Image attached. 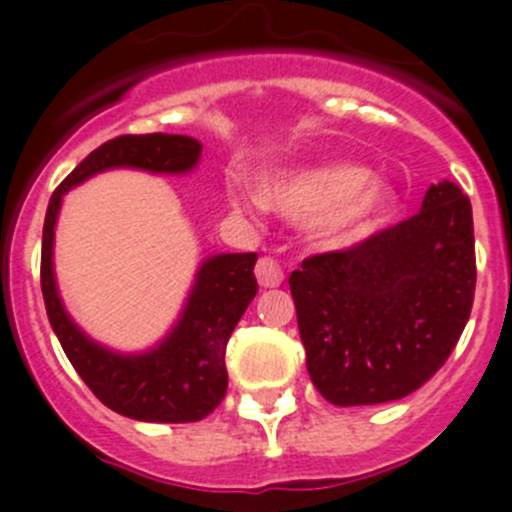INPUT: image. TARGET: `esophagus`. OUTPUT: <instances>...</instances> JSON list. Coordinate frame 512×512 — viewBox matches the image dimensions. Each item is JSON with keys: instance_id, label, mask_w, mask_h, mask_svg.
<instances>
[{"instance_id": "esophagus-1", "label": "esophagus", "mask_w": 512, "mask_h": 512, "mask_svg": "<svg viewBox=\"0 0 512 512\" xmlns=\"http://www.w3.org/2000/svg\"><path fill=\"white\" fill-rule=\"evenodd\" d=\"M255 275L262 287H277L285 280V270H282V265L275 257H260V262L255 267Z\"/></svg>"}]
</instances>
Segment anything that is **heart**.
Masks as SVG:
<instances>
[{"mask_svg": "<svg viewBox=\"0 0 512 512\" xmlns=\"http://www.w3.org/2000/svg\"><path fill=\"white\" fill-rule=\"evenodd\" d=\"M262 200L289 218H314L319 237L352 242L374 230L391 205V190L354 163L277 175L262 188Z\"/></svg>", "mask_w": 512, "mask_h": 512, "instance_id": "b5f03b06", "label": "heart"}]
</instances>
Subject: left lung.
Returning <instances> with one entry per match:
<instances>
[{
    "label": "left lung",
    "mask_w": 512,
    "mask_h": 512,
    "mask_svg": "<svg viewBox=\"0 0 512 512\" xmlns=\"http://www.w3.org/2000/svg\"><path fill=\"white\" fill-rule=\"evenodd\" d=\"M307 371L337 406L404 399L451 356L476 294L471 200L451 180L421 210L289 275Z\"/></svg>",
    "instance_id": "left-lung-1"
}]
</instances>
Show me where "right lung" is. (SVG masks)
<instances>
[{
	"instance_id": "obj_1",
	"label": "right lung",
	"mask_w": 512,
	"mask_h": 512,
	"mask_svg": "<svg viewBox=\"0 0 512 512\" xmlns=\"http://www.w3.org/2000/svg\"><path fill=\"white\" fill-rule=\"evenodd\" d=\"M200 146L190 136L146 133L118 136L89 153L54 190L41 235V294L46 314L66 356L103 406L136 421L190 423L213 414L225 399V347L232 329L255 299L257 252L218 255L203 262L178 327L158 349L121 356L86 339L61 307L51 270L54 225L69 188L108 168L185 173L198 163Z\"/></svg>"
}]
</instances>
